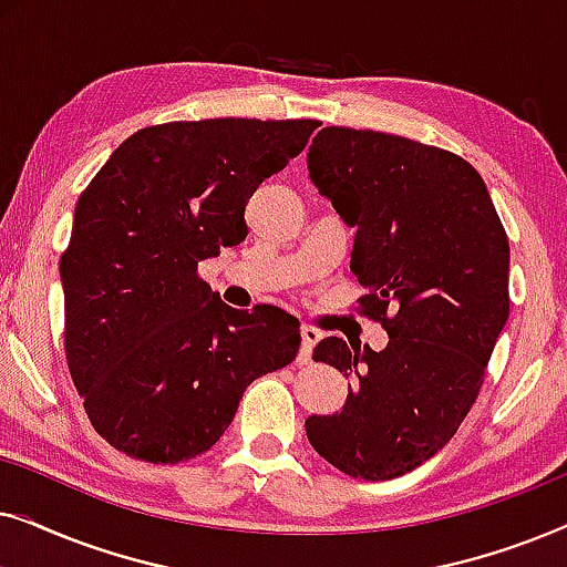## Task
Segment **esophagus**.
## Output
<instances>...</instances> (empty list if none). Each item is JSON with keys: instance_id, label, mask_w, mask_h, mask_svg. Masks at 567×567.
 <instances>
[{"instance_id": "obj_1", "label": "esophagus", "mask_w": 567, "mask_h": 567, "mask_svg": "<svg viewBox=\"0 0 567 567\" xmlns=\"http://www.w3.org/2000/svg\"><path fill=\"white\" fill-rule=\"evenodd\" d=\"M320 330L309 328V324H301V353H299V361L301 363H309L312 359V348L320 343Z\"/></svg>"}]
</instances>
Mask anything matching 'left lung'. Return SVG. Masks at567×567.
I'll return each mask as SVG.
<instances>
[{"instance_id":"left-lung-1","label":"left lung","mask_w":567,"mask_h":567,"mask_svg":"<svg viewBox=\"0 0 567 567\" xmlns=\"http://www.w3.org/2000/svg\"><path fill=\"white\" fill-rule=\"evenodd\" d=\"M309 181L355 229L351 270L384 351L324 338L315 361L351 377L340 413L307 417L315 452L361 480L439 454L467 417L508 320V237L477 169L413 138L328 126Z\"/></svg>"}]
</instances>
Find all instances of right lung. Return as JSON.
Masks as SVG:
<instances>
[{
  "instance_id": "1",
  "label": "right lung",
  "mask_w": 567,
  "mask_h": 567,
  "mask_svg": "<svg viewBox=\"0 0 567 567\" xmlns=\"http://www.w3.org/2000/svg\"><path fill=\"white\" fill-rule=\"evenodd\" d=\"M317 126L208 118L142 128L76 200L59 266L66 361L92 425L118 452L152 464L208 452L247 384L297 359V317L231 309L196 270L243 243L255 188Z\"/></svg>"
}]
</instances>
